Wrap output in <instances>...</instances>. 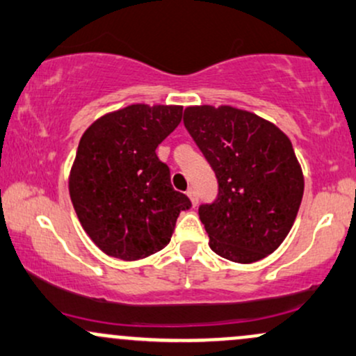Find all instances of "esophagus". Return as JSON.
<instances>
[{
	"instance_id": "esophagus-1",
	"label": "esophagus",
	"mask_w": 356,
	"mask_h": 356,
	"mask_svg": "<svg viewBox=\"0 0 356 356\" xmlns=\"http://www.w3.org/2000/svg\"><path fill=\"white\" fill-rule=\"evenodd\" d=\"M187 197L191 199V204L192 206H197V194H195L194 189H189L187 191Z\"/></svg>"
}]
</instances>
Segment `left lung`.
I'll list each match as a JSON object with an SVG mask.
<instances>
[{
  "instance_id": "obj_1",
  "label": "left lung",
  "mask_w": 356,
  "mask_h": 356,
  "mask_svg": "<svg viewBox=\"0 0 356 356\" xmlns=\"http://www.w3.org/2000/svg\"><path fill=\"white\" fill-rule=\"evenodd\" d=\"M184 125L219 182L214 204L199 207L209 248L241 264L275 252L295 224L305 191L289 137L231 105H191Z\"/></svg>"
}]
</instances>
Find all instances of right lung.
Wrapping results in <instances>:
<instances>
[{
    "label": "right lung",
    "mask_w": 356,
    "mask_h": 356,
    "mask_svg": "<svg viewBox=\"0 0 356 356\" xmlns=\"http://www.w3.org/2000/svg\"><path fill=\"white\" fill-rule=\"evenodd\" d=\"M181 120V105L132 104L104 113L81 136L68 191L81 227L107 256L137 261L161 251L191 207L155 154Z\"/></svg>",
    "instance_id": "1"
}]
</instances>
